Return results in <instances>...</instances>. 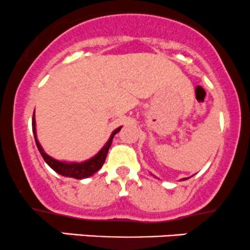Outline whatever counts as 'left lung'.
I'll use <instances>...</instances> for the list:
<instances>
[{"mask_svg":"<svg viewBox=\"0 0 250 250\" xmlns=\"http://www.w3.org/2000/svg\"><path fill=\"white\" fill-rule=\"evenodd\" d=\"M183 180H186V179H183Z\"/></svg>","mask_w":250,"mask_h":250,"instance_id":"left-lung-1","label":"left lung"}]
</instances>
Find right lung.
I'll use <instances>...</instances> for the list:
<instances>
[{
    "label": "right lung",
    "mask_w": 250,
    "mask_h": 250,
    "mask_svg": "<svg viewBox=\"0 0 250 250\" xmlns=\"http://www.w3.org/2000/svg\"><path fill=\"white\" fill-rule=\"evenodd\" d=\"M121 128L122 127H119L117 129L112 131V134L110 135V138H109L108 142L104 145V147L94 156V158L89 159V160L86 161H83V163H65V161L56 160V159L51 158V156L47 155L45 152H43L42 147H41V145L39 144V141H38V138H37L34 114H33V119H32V129H33V134H34L35 144H37L38 149H39L40 154L43 158V160H45L46 164H47L53 171H56L57 173L64 175V177L75 178V179H84V178L91 177L92 174H95L96 172L103 166L104 161H105L106 154H108L109 148L111 146L112 139H114V136L121 130Z\"/></svg>",
    "instance_id": "obj_1"
}]
</instances>
